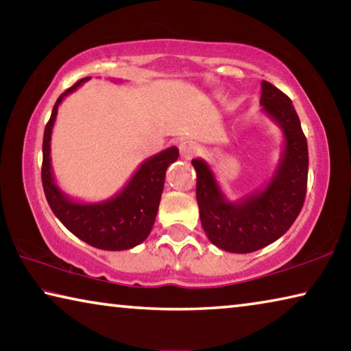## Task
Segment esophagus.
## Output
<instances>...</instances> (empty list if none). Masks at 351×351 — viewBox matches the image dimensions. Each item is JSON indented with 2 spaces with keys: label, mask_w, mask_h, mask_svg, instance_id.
Wrapping results in <instances>:
<instances>
[{
  "label": "esophagus",
  "mask_w": 351,
  "mask_h": 351,
  "mask_svg": "<svg viewBox=\"0 0 351 351\" xmlns=\"http://www.w3.org/2000/svg\"><path fill=\"white\" fill-rule=\"evenodd\" d=\"M180 152H181V156L186 158V159H190L193 158L195 154H197L199 152L198 145L195 144L193 141H184L180 144Z\"/></svg>",
  "instance_id": "esophagus-1"
}]
</instances>
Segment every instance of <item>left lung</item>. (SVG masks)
<instances>
[{"label":"left lung","mask_w":351,"mask_h":351,"mask_svg":"<svg viewBox=\"0 0 351 351\" xmlns=\"http://www.w3.org/2000/svg\"><path fill=\"white\" fill-rule=\"evenodd\" d=\"M261 111L283 133V150L274 175L263 189L229 201L203 159L197 170V201L203 229L213 245L234 254H249L287 232L304 206L308 180V145L291 99L269 82H261Z\"/></svg>","instance_id":"left-lung-1"}]
</instances>
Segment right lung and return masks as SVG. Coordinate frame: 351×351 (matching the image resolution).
I'll return each mask as SVG.
<instances>
[{
    "mask_svg": "<svg viewBox=\"0 0 351 351\" xmlns=\"http://www.w3.org/2000/svg\"><path fill=\"white\" fill-rule=\"evenodd\" d=\"M86 80H90V77L79 80L64 91L52 108L43 136L41 181L49 207L69 232L88 245L104 251H125L141 245L152 232L164 190L165 171L170 164L176 161L180 152L176 147H170L145 159L127 186L108 199L99 203H80L69 198L57 186L52 175L51 134L58 105Z\"/></svg>",
    "mask_w": 351,
    "mask_h": 351,
    "instance_id": "obj_1",
    "label": "right lung"
}]
</instances>
